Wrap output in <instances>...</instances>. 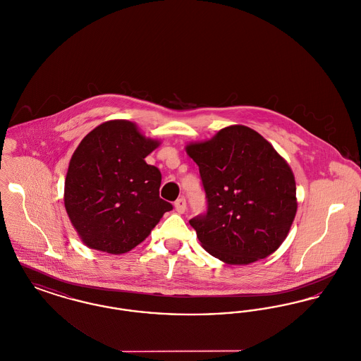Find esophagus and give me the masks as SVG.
<instances>
[{
	"label": "esophagus",
	"mask_w": 361,
	"mask_h": 361,
	"mask_svg": "<svg viewBox=\"0 0 361 361\" xmlns=\"http://www.w3.org/2000/svg\"><path fill=\"white\" fill-rule=\"evenodd\" d=\"M174 208H176V211H177L178 214H184L185 209H187V202H185V199H184V197L177 199V200L174 202Z\"/></svg>",
	"instance_id": "1"
}]
</instances>
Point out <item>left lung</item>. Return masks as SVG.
<instances>
[{
    "label": "left lung",
    "instance_id": "obj_1",
    "mask_svg": "<svg viewBox=\"0 0 361 361\" xmlns=\"http://www.w3.org/2000/svg\"><path fill=\"white\" fill-rule=\"evenodd\" d=\"M206 192L207 212L189 221L207 252L226 264L268 257L296 215L295 177L274 146L246 126L189 143Z\"/></svg>",
    "mask_w": 361,
    "mask_h": 361
}]
</instances>
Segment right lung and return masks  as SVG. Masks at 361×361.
Instances as JSON below:
<instances>
[{"mask_svg":"<svg viewBox=\"0 0 361 361\" xmlns=\"http://www.w3.org/2000/svg\"><path fill=\"white\" fill-rule=\"evenodd\" d=\"M158 146L128 121H105L81 140L70 159L65 207L86 246L127 253L172 209L159 197L161 172L145 161Z\"/></svg>","mask_w":361,"mask_h":361,"instance_id":"1","label":"right lung"}]
</instances>
